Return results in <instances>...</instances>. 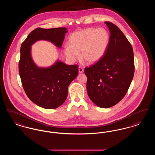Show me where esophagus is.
<instances>
[{"instance_id": "esophagus-1", "label": "esophagus", "mask_w": 155, "mask_h": 155, "mask_svg": "<svg viewBox=\"0 0 155 155\" xmlns=\"http://www.w3.org/2000/svg\"><path fill=\"white\" fill-rule=\"evenodd\" d=\"M84 69H83V68L81 66L78 67V72H79V73H82L83 72H84Z\"/></svg>"}]
</instances>
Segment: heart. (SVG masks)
Listing matches in <instances>:
<instances>
[{"mask_svg":"<svg viewBox=\"0 0 155 155\" xmlns=\"http://www.w3.org/2000/svg\"><path fill=\"white\" fill-rule=\"evenodd\" d=\"M110 34L103 28H88L73 33L64 48V53L70 61L80 59L87 64H95L102 59L108 49Z\"/></svg>","mask_w":155,"mask_h":155,"instance_id":"b5f03b06","label":"heart"}]
</instances>
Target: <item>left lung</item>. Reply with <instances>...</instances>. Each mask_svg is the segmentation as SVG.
I'll return each instance as SVG.
<instances>
[{
	"label": "left lung",
	"instance_id": "left-lung-1",
	"mask_svg": "<svg viewBox=\"0 0 155 155\" xmlns=\"http://www.w3.org/2000/svg\"><path fill=\"white\" fill-rule=\"evenodd\" d=\"M110 33L108 49L103 58L85 68L87 91L97 106L109 108L125 95L134 74L133 47L118 27L104 22Z\"/></svg>",
	"mask_w": 155,
	"mask_h": 155
}]
</instances>
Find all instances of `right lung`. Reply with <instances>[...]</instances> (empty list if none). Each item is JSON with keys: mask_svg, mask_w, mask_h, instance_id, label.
Returning <instances> with one entry per match:
<instances>
[{"mask_svg": "<svg viewBox=\"0 0 155 155\" xmlns=\"http://www.w3.org/2000/svg\"><path fill=\"white\" fill-rule=\"evenodd\" d=\"M67 28L33 30L22 43L18 64L22 87L30 100L38 106L53 109L66 100L68 87L78 75L77 65H67L59 60L51 66L40 67L33 61L31 46L37 41L51 42L61 48Z\"/></svg>", "mask_w": 155, "mask_h": 155, "instance_id": "add662e5", "label": "right lung"}]
</instances>
